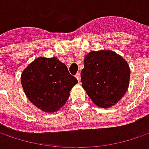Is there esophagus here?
I'll use <instances>...</instances> for the list:
<instances>
[{
    "label": "esophagus",
    "instance_id": "34e87169",
    "mask_svg": "<svg viewBox=\"0 0 149 149\" xmlns=\"http://www.w3.org/2000/svg\"><path fill=\"white\" fill-rule=\"evenodd\" d=\"M75 77H76V79H78V81L80 82V74H79V73H77V74H75Z\"/></svg>",
    "mask_w": 149,
    "mask_h": 149
}]
</instances>
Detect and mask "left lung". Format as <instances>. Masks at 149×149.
<instances>
[{
  "mask_svg": "<svg viewBox=\"0 0 149 149\" xmlns=\"http://www.w3.org/2000/svg\"><path fill=\"white\" fill-rule=\"evenodd\" d=\"M127 61L111 50L91 51L84 60L82 87L95 104L109 108L117 104L129 88Z\"/></svg>",
  "mask_w": 149,
  "mask_h": 149,
  "instance_id": "left-lung-1",
  "label": "left lung"
}]
</instances>
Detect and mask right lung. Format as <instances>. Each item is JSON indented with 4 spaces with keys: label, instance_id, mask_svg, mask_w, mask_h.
Masks as SVG:
<instances>
[{
    "label": "right lung",
    "instance_id": "add662e5",
    "mask_svg": "<svg viewBox=\"0 0 149 149\" xmlns=\"http://www.w3.org/2000/svg\"><path fill=\"white\" fill-rule=\"evenodd\" d=\"M21 84L28 100L44 112L54 113L65 105L78 83L67 66L56 57H39L21 74Z\"/></svg>",
    "mask_w": 149,
    "mask_h": 149
}]
</instances>
